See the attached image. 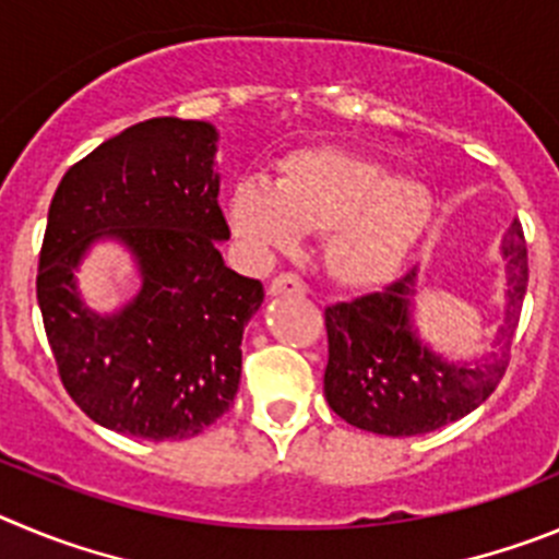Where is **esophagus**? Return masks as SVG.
<instances>
[{
  "label": "esophagus",
  "mask_w": 559,
  "mask_h": 559,
  "mask_svg": "<svg viewBox=\"0 0 559 559\" xmlns=\"http://www.w3.org/2000/svg\"><path fill=\"white\" fill-rule=\"evenodd\" d=\"M270 295L273 298H278V295H306V284L298 278V275L292 273H284L278 275V278H273V284H270Z\"/></svg>",
  "instance_id": "34e87169"
}]
</instances>
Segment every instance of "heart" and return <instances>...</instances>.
I'll use <instances>...</instances> for the list:
<instances>
[{
    "instance_id": "1",
    "label": "heart",
    "mask_w": 559,
    "mask_h": 559,
    "mask_svg": "<svg viewBox=\"0 0 559 559\" xmlns=\"http://www.w3.org/2000/svg\"><path fill=\"white\" fill-rule=\"evenodd\" d=\"M250 253H286L304 234H325V267L350 289L390 284L435 223V198L379 160L311 147L286 155L275 180L234 186L225 209Z\"/></svg>"
}]
</instances>
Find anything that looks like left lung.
<instances>
[{"label":"left lung","mask_w":559,"mask_h":559,"mask_svg":"<svg viewBox=\"0 0 559 559\" xmlns=\"http://www.w3.org/2000/svg\"><path fill=\"white\" fill-rule=\"evenodd\" d=\"M504 259V323L490 354L471 361L442 359L417 340L409 306L417 270L386 289L325 309L329 365L325 401L350 426L373 435L412 437L454 424L485 404L499 386L530 281V261L521 223H512L501 242Z\"/></svg>","instance_id":"left-lung-1"}]
</instances>
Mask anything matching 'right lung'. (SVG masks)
Here are the masks:
<instances>
[{"label":"right lung","instance_id":"add662e5","mask_svg":"<svg viewBox=\"0 0 559 559\" xmlns=\"http://www.w3.org/2000/svg\"><path fill=\"white\" fill-rule=\"evenodd\" d=\"M217 128L158 117L78 160L49 203L38 306L67 392L94 424L142 440H186L228 412L242 376V334L264 300L225 267ZM97 238L124 243L140 295L97 316L76 292Z\"/></svg>","mask_w":559,"mask_h":559}]
</instances>
